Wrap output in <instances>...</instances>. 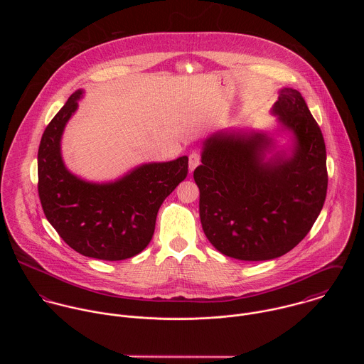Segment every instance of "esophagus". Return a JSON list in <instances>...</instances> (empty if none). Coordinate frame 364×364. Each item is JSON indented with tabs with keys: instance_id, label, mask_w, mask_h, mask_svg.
Listing matches in <instances>:
<instances>
[{
	"instance_id": "obj_1",
	"label": "esophagus",
	"mask_w": 364,
	"mask_h": 364,
	"mask_svg": "<svg viewBox=\"0 0 364 364\" xmlns=\"http://www.w3.org/2000/svg\"><path fill=\"white\" fill-rule=\"evenodd\" d=\"M200 154L199 153H192L191 156H189V171L192 172V171H195V168L200 164Z\"/></svg>"
}]
</instances>
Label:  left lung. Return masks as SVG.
Returning a JSON list of instances; mask_svg holds the SVG:
<instances>
[{
  "label": "left lung",
  "mask_w": 364,
  "mask_h": 364,
  "mask_svg": "<svg viewBox=\"0 0 364 364\" xmlns=\"http://www.w3.org/2000/svg\"><path fill=\"white\" fill-rule=\"evenodd\" d=\"M273 113L294 134L293 156L263 161L272 144L266 134L221 133L205 141L193 172L203 231L230 258L287 254L310 232L326 198L325 141L304 98L284 88Z\"/></svg>",
  "instance_id": "obj_1"
}]
</instances>
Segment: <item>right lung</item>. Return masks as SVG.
Wrapping results in <instances>:
<instances>
[{
    "mask_svg": "<svg viewBox=\"0 0 364 364\" xmlns=\"http://www.w3.org/2000/svg\"><path fill=\"white\" fill-rule=\"evenodd\" d=\"M82 91H75L45 129L38 153V192L46 218L78 254L123 260L151 241L158 210L188 176V156L146 164L112 183H90L70 173L60 154L65 123Z\"/></svg>",
    "mask_w": 364,
    "mask_h": 364,
    "instance_id": "add662e5",
    "label": "right lung"
}]
</instances>
